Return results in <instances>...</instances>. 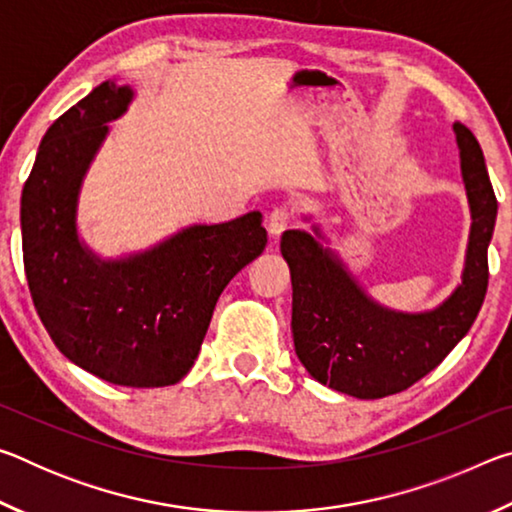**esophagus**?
<instances>
[{"label": "esophagus", "instance_id": "1", "mask_svg": "<svg viewBox=\"0 0 512 512\" xmlns=\"http://www.w3.org/2000/svg\"><path fill=\"white\" fill-rule=\"evenodd\" d=\"M293 221L291 216V210H287V207H275V210L266 216V230L268 235H271L273 239H277L282 235L284 230L289 228Z\"/></svg>", "mask_w": 512, "mask_h": 512}]
</instances>
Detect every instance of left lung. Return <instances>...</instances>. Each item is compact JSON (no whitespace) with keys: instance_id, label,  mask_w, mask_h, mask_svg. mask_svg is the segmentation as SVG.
<instances>
[{"instance_id":"8db88e82","label":"left lung","mask_w":512,"mask_h":512,"mask_svg":"<svg viewBox=\"0 0 512 512\" xmlns=\"http://www.w3.org/2000/svg\"><path fill=\"white\" fill-rule=\"evenodd\" d=\"M456 135L461 176L470 205L461 282L440 305L402 311L377 302L343 262L314 214L307 230H287L280 250L291 271V334L302 366L332 391L379 400L413 386L470 332L488 289V246L497 198L483 151L463 124Z\"/></svg>"}]
</instances>
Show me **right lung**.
<instances>
[{
	"label": "right lung",
	"mask_w": 512,
	"mask_h": 512,
	"mask_svg": "<svg viewBox=\"0 0 512 512\" xmlns=\"http://www.w3.org/2000/svg\"><path fill=\"white\" fill-rule=\"evenodd\" d=\"M131 85L108 79L60 115L22 189V253L33 305L56 348L117 386H171L192 370L216 300L262 255V212L194 223L144 250L103 257L79 230L85 176Z\"/></svg>",
	"instance_id": "add662e5"
}]
</instances>
